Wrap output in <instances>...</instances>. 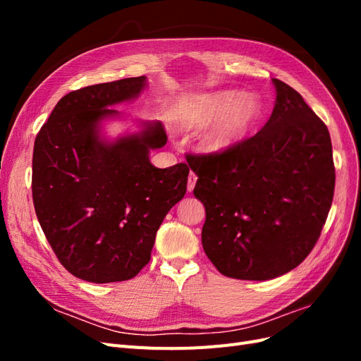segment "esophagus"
<instances>
[{"instance_id": "1", "label": "esophagus", "mask_w": 361, "mask_h": 361, "mask_svg": "<svg viewBox=\"0 0 361 361\" xmlns=\"http://www.w3.org/2000/svg\"><path fill=\"white\" fill-rule=\"evenodd\" d=\"M195 182H197V176H195V174L191 171L190 176H188V191H190V192L194 190Z\"/></svg>"}]
</instances>
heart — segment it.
<instances>
[{"label": "heart", "instance_id": "b5f03b06", "mask_svg": "<svg viewBox=\"0 0 361 361\" xmlns=\"http://www.w3.org/2000/svg\"><path fill=\"white\" fill-rule=\"evenodd\" d=\"M260 114L257 97L236 90H220L191 97L180 110V126L188 130L214 123L202 137V147L221 154L239 143L253 128Z\"/></svg>", "mask_w": 361, "mask_h": 361}]
</instances>
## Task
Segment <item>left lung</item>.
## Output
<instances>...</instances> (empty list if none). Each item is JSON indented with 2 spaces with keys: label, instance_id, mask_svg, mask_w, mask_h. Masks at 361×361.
Returning <instances> with one entry per match:
<instances>
[{
  "label": "left lung",
  "instance_id": "obj_1",
  "mask_svg": "<svg viewBox=\"0 0 361 361\" xmlns=\"http://www.w3.org/2000/svg\"><path fill=\"white\" fill-rule=\"evenodd\" d=\"M265 126L221 154H188L206 209L202 244L223 276L271 280L297 268L329 216L336 171L330 133L280 80Z\"/></svg>",
  "mask_w": 361,
  "mask_h": 361
}]
</instances>
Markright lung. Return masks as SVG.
<instances>
[{"label":"right lung","instance_id":"right-lung-1","mask_svg":"<svg viewBox=\"0 0 361 361\" xmlns=\"http://www.w3.org/2000/svg\"><path fill=\"white\" fill-rule=\"evenodd\" d=\"M146 76L84 87L63 96L32 152V203L60 264L92 283L125 281L150 260L164 216L187 192L185 162L157 169L149 152L167 143L161 122L101 138V120L134 99Z\"/></svg>","mask_w":361,"mask_h":361}]
</instances>
